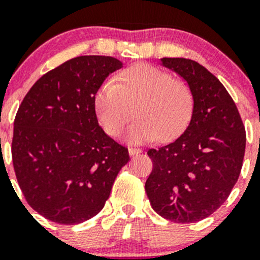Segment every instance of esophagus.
Masks as SVG:
<instances>
[{"label":"esophagus","instance_id":"1","mask_svg":"<svg viewBox=\"0 0 260 260\" xmlns=\"http://www.w3.org/2000/svg\"><path fill=\"white\" fill-rule=\"evenodd\" d=\"M128 152H129L131 156H135V155H138V153H141V152H142V151H141L140 148L129 147V148H128Z\"/></svg>","mask_w":260,"mask_h":260}]
</instances>
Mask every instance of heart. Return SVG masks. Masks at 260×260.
<instances>
[{
  "mask_svg": "<svg viewBox=\"0 0 260 260\" xmlns=\"http://www.w3.org/2000/svg\"><path fill=\"white\" fill-rule=\"evenodd\" d=\"M194 107L196 96L186 80L147 63L120 71L115 82L103 84L94 98L98 122L110 137L123 132L135 108L138 119L127 135L132 143L173 140L188 127Z\"/></svg>",
  "mask_w": 260,
  "mask_h": 260,
  "instance_id": "b5f03b06",
  "label": "heart"
}]
</instances>
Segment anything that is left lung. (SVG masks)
<instances>
[{"label":"left lung","instance_id":"1","mask_svg":"<svg viewBox=\"0 0 260 260\" xmlns=\"http://www.w3.org/2000/svg\"><path fill=\"white\" fill-rule=\"evenodd\" d=\"M161 62L190 84L196 107L183 135L147 151L152 171L145 189L161 217L197 222L223 205L238 181L245 127L233 98L202 64L185 58H161Z\"/></svg>","mask_w":260,"mask_h":260}]
</instances>
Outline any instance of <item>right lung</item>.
I'll list each match as a JSON object with an SVG mask.
<instances>
[{
  "instance_id": "right-lung-1",
  "label": "right lung",
  "mask_w": 260,
  "mask_h": 260,
  "mask_svg": "<svg viewBox=\"0 0 260 260\" xmlns=\"http://www.w3.org/2000/svg\"><path fill=\"white\" fill-rule=\"evenodd\" d=\"M108 55L72 58L31 86L14 122L12 164L27 205L62 225L102 211L128 148L105 135L94 109L104 80L122 69Z\"/></svg>"
}]
</instances>
